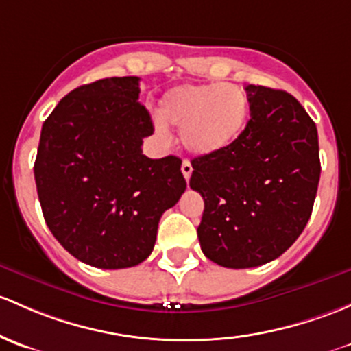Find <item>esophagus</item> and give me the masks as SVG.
<instances>
[{
  "mask_svg": "<svg viewBox=\"0 0 351 351\" xmlns=\"http://www.w3.org/2000/svg\"><path fill=\"white\" fill-rule=\"evenodd\" d=\"M191 171H193V168H191V165H190V161H183L182 163V173H183V176H185V180L188 182V180H190V176H191Z\"/></svg>",
  "mask_w": 351,
  "mask_h": 351,
  "instance_id": "esophagus-1",
  "label": "esophagus"
}]
</instances>
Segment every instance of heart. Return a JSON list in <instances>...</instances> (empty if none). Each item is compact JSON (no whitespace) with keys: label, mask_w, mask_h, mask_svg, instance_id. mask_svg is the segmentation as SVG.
<instances>
[{"label":"heart","mask_w":351,"mask_h":351,"mask_svg":"<svg viewBox=\"0 0 351 351\" xmlns=\"http://www.w3.org/2000/svg\"><path fill=\"white\" fill-rule=\"evenodd\" d=\"M249 99L234 84H180L165 92L160 117L180 128L183 146L198 156L220 153L241 136L249 117ZM158 123L160 134H166Z\"/></svg>","instance_id":"heart-1"}]
</instances>
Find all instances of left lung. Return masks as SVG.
Returning <instances> with one entry per match:
<instances>
[{
	"mask_svg": "<svg viewBox=\"0 0 351 351\" xmlns=\"http://www.w3.org/2000/svg\"><path fill=\"white\" fill-rule=\"evenodd\" d=\"M250 119L220 153L191 161V190L204 197L198 241L230 269L278 259L304 230L319 183L316 124L284 90L247 86Z\"/></svg>",
	"mask_w": 351,
	"mask_h": 351,
	"instance_id": "left-lung-1",
	"label": "left lung"
}]
</instances>
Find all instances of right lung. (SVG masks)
<instances>
[{
	"instance_id": "obj_1",
	"label": "right lung",
	"mask_w": 351,
	"mask_h": 351,
	"mask_svg": "<svg viewBox=\"0 0 351 351\" xmlns=\"http://www.w3.org/2000/svg\"><path fill=\"white\" fill-rule=\"evenodd\" d=\"M139 77H109L69 92L42 126L35 183L53 237L99 269L138 265L158 223L185 191L182 160L143 154L153 121Z\"/></svg>"
}]
</instances>
